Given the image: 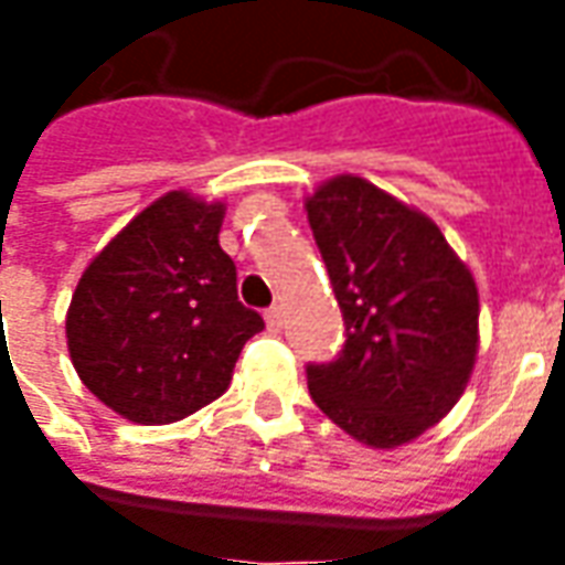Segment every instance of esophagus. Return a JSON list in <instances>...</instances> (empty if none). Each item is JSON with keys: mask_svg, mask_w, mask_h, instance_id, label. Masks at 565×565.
Masks as SVG:
<instances>
[{"mask_svg": "<svg viewBox=\"0 0 565 565\" xmlns=\"http://www.w3.org/2000/svg\"><path fill=\"white\" fill-rule=\"evenodd\" d=\"M281 323H284L281 308H278V306L269 308V311H266V327H269L271 332H278V330H281Z\"/></svg>", "mask_w": 565, "mask_h": 565, "instance_id": "1", "label": "esophagus"}]
</instances>
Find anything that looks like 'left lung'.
Wrapping results in <instances>:
<instances>
[{"instance_id":"obj_1","label":"left lung","mask_w":565,"mask_h":565,"mask_svg":"<svg viewBox=\"0 0 565 565\" xmlns=\"http://www.w3.org/2000/svg\"><path fill=\"white\" fill-rule=\"evenodd\" d=\"M342 308V354L308 366V393L369 448H399L457 405L478 354V287L424 211L356 174L306 199Z\"/></svg>"}]
</instances>
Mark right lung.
Returning <instances> with one entry per match:
<instances>
[{
    "instance_id": "1",
    "label": "right lung",
    "mask_w": 565,
    "mask_h": 565,
    "mask_svg": "<svg viewBox=\"0 0 565 565\" xmlns=\"http://www.w3.org/2000/svg\"><path fill=\"white\" fill-rule=\"evenodd\" d=\"M226 205L172 190L90 259L66 342L84 387L132 424H174L217 399L263 318L238 302L221 247Z\"/></svg>"
}]
</instances>
